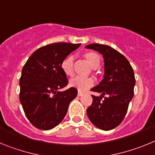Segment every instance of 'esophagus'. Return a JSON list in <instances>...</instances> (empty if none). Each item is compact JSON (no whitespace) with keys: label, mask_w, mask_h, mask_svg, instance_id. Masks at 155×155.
Returning a JSON list of instances; mask_svg holds the SVG:
<instances>
[{"label":"esophagus","mask_w":155,"mask_h":155,"mask_svg":"<svg viewBox=\"0 0 155 155\" xmlns=\"http://www.w3.org/2000/svg\"><path fill=\"white\" fill-rule=\"evenodd\" d=\"M78 96H82V95H84V93L79 91L78 92Z\"/></svg>","instance_id":"34e87169"}]
</instances>
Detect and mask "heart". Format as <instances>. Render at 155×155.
Wrapping results in <instances>:
<instances>
[{"mask_svg": "<svg viewBox=\"0 0 155 155\" xmlns=\"http://www.w3.org/2000/svg\"><path fill=\"white\" fill-rule=\"evenodd\" d=\"M87 62L89 63L92 68H97L100 64L99 56L95 53L89 52L85 54ZM62 69L67 75L71 76L74 74V57L70 55L66 57L61 64ZM94 84V79L91 77L76 76L71 79L70 84L72 87L78 88L80 91H86Z\"/></svg>", "mask_w": 155, "mask_h": 155, "instance_id": "obj_1", "label": "heart"}]
</instances>
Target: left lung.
Segmentation results:
<instances>
[{
    "instance_id": "left-lung-1",
    "label": "left lung",
    "mask_w": 155,
    "mask_h": 155,
    "mask_svg": "<svg viewBox=\"0 0 155 155\" xmlns=\"http://www.w3.org/2000/svg\"><path fill=\"white\" fill-rule=\"evenodd\" d=\"M85 47L99 52L105 63L104 78L91 89L102 94L91 95L93 101L87 109V116L98 129L110 130L124 120L134 97V70L127 59L110 46L92 43Z\"/></svg>"
}]
</instances>
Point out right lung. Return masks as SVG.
<instances>
[{
    "label": "right lung",
    "instance_id": "right-lung-1",
    "mask_svg": "<svg viewBox=\"0 0 155 155\" xmlns=\"http://www.w3.org/2000/svg\"><path fill=\"white\" fill-rule=\"evenodd\" d=\"M81 44L57 42L42 46L28 58L21 71L19 99L32 125L48 130L58 125L78 94L75 87L59 89L68 84L63 61Z\"/></svg>",
    "mask_w": 155,
    "mask_h": 155
}]
</instances>
